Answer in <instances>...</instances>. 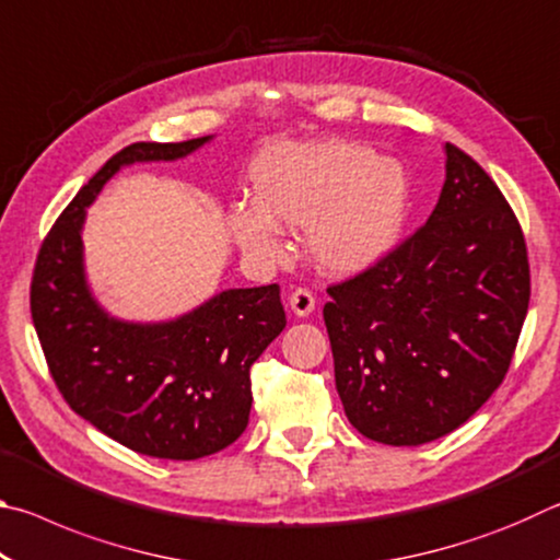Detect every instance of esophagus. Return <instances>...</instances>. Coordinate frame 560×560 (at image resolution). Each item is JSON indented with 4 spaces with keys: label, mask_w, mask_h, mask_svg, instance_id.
I'll list each match as a JSON object with an SVG mask.
<instances>
[{
    "label": "esophagus",
    "mask_w": 560,
    "mask_h": 560,
    "mask_svg": "<svg viewBox=\"0 0 560 560\" xmlns=\"http://www.w3.org/2000/svg\"><path fill=\"white\" fill-rule=\"evenodd\" d=\"M289 306H291V311L296 316H308L311 311L316 308V296H314V291H308V289H296L291 293V299H289Z\"/></svg>",
    "instance_id": "1"
}]
</instances>
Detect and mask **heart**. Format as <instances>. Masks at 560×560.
I'll return each mask as SVG.
<instances>
[{
    "mask_svg": "<svg viewBox=\"0 0 560 560\" xmlns=\"http://www.w3.org/2000/svg\"><path fill=\"white\" fill-rule=\"evenodd\" d=\"M257 205L236 207L230 230L252 257L283 259L281 226H308V246L326 271L355 273L397 242L407 210L400 163L348 140L271 148L252 170Z\"/></svg>",
    "mask_w": 560,
    "mask_h": 560,
    "instance_id": "1",
    "label": "heart"
}]
</instances>
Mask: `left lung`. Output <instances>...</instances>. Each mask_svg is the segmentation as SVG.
I'll list each match as a JSON object with an SVG mask.
<instances>
[{
    "label": "left lung",
    "mask_w": 560,
    "mask_h": 560,
    "mask_svg": "<svg viewBox=\"0 0 560 560\" xmlns=\"http://www.w3.org/2000/svg\"><path fill=\"white\" fill-rule=\"evenodd\" d=\"M430 220L355 277L328 287L336 390L363 438H444L509 373L530 299L521 224L477 160L447 143Z\"/></svg>",
    "instance_id": "1"
}]
</instances>
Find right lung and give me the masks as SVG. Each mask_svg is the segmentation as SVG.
Segmentation results:
<instances>
[{"label": "right lung", "instance_id": "right-lung-1", "mask_svg": "<svg viewBox=\"0 0 560 560\" xmlns=\"http://www.w3.org/2000/svg\"><path fill=\"white\" fill-rule=\"evenodd\" d=\"M185 143H132L93 175L44 236L32 277V318L56 387L110 440L158 459H200L249 424V371L287 326L279 283L230 289L170 324L110 318L83 277L86 207L122 165L177 160Z\"/></svg>", "mask_w": 560, "mask_h": 560}]
</instances>
